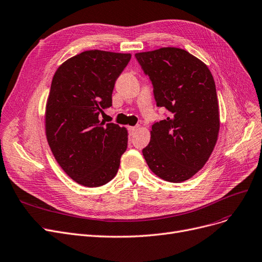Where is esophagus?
Returning <instances> with one entry per match:
<instances>
[{
  "mask_svg": "<svg viewBox=\"0 0 262 262\" xmlns=\"http://www.w3.org/2000/svg\"><path fill=\"white\" fill-rule=\"evenodd\" d=\"M137 129H138V127H136V126H129V127H128V133H129V135H134Z\"/></svg>",
  "mask_w": 262,
  "mask_h": 262,
  "instance_id": "34e87169",
  "label": "esophagus"
}]
</instances>
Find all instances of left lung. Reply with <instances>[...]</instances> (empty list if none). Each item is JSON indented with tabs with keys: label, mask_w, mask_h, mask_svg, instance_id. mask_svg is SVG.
<instances>
[{
	"label": "left lung",
	"mask_w": 262,
	"mask_h": 262,
	"mask_svg": "<svg viewBox=\"0 0 262 262\" xmlns=\"http://www.w3.org/2000/svg\"><path fill=\"white\" fill-rule=\"evenodd\" d=\"M149 76L157 107L170 113L152 125L142 150L145 162L161 179L180 183L208 162L220 132L219 101L208 66L184 49L165 47L135 54Z\"/></svg>",
	"instance_id": "1"
}]
</instances>
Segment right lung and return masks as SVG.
I'll list each match as a JSON object with an SVG mask.
<instances>
[{
    "label": "right lung",
    "instance_id": "1",
    "mask_svg": "<svg viewBox=\"0 0 262 262\" xmlns=\"http://www.w3.org/2000/svg\"><path fill=\"white\" fill-rule=\"evenodd\" d=\"M132 54L88 50L56 70L46 105L45 127L61 168L78 184L105 185L116 177L127 149V130L99 121L112 106V91Z\"/></svg>",
    "mask_w": 262,
    "mask_h": 262
}]
</instances>
